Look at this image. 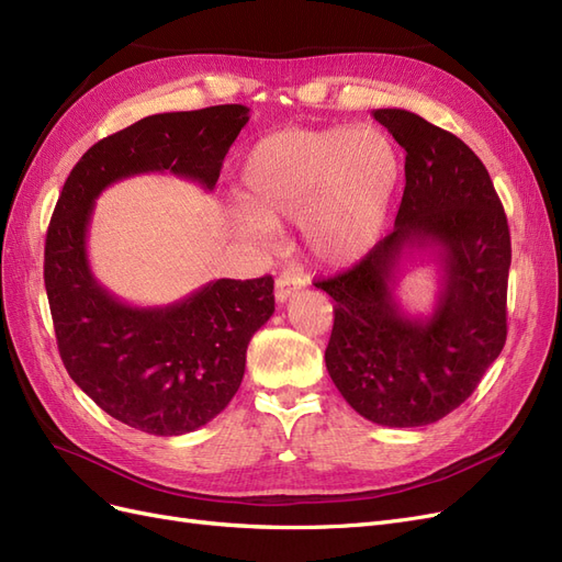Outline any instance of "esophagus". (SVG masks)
Here are the masks:
<instances>
[{"mask_svg": "<svg viewBox=\"0 0 562 562\" xmlns=\"http://www.w3.org/2000/svg\"><path fill=\"white\" fill-rule=\"evenodd\" d=\"M304 283H307V277H304L300 269H283L277 279V302H288L295 297L304 288Z\"/></svg>", "mask_w": 562, "mask_h": 562, "instance_id": "34e87169", "label": "esophagus"}]
</instances>
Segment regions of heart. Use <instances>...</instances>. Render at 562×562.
<instances>
[{"instance_id":"1","label":"heart","mask_w":562,"mask_h":562,"mask_svg":"<svg viewBox=\"0 0 562 562\" xmlns=\"http://www.w3.org/2000/svg\"><path fill=\"white\" fill-rule=\"evenodd\" d=\"M401 171L398 145L378 126L269 133L241 161L232 229L267 244L277 225L297 220L316 260L349 265L378 241Z\"/></svg>"}]
</instances>
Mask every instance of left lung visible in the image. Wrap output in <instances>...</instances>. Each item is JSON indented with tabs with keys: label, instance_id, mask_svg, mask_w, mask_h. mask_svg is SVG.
<instances>
[{
	"label": "left lung",
	"instance_id": "obj_1",
	"mask_svg": "<svg viewBox=\"0 0 562 562\" xmlns=\"http://www.w3.org/2000/svg\"><path fill=\"white\" fill-rule=\"evenodd\" d=\"M372 116L405 149V190L394 232L351 269L314 283L335 300L326 368L366 419L424 427L462 405L504 349L512 234L469 145L415 112ZM407 249H434L441 267L431 317H407L395 302Z\"/></svg>",
	"mask_w": 562,
	"mask_h": 562
}]
</instances>
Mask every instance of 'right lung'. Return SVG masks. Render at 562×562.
Instances as JSON below:
<instances>
[{
    "instance_id": "add662e5",
    "label": "right lung",
    "mask_w": 562,
    "mask_h": 562,
    "mask_svg": "<svg viewBox=\"0 0 562 562\" xmlns=\"http://www.w3.org/2000/svg\"><path fill=\"white\" fill-rule=\"evenodd\" d=\"M248 112L151 114L98 140L67 176L46 232L44 283L65 370L108 415L151 436L190 434L225 411L250 337L274 314V279H217L168 307H131L89 267L93 203L112 182L151 171L213 190Z\"/></svg>"
}]
</instances>
